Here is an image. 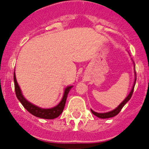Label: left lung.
<instances>
[{"mask_svg": "<svg viewBox=\"0 0 149 149\" xmlns=\"http://www.w3.org/2000/svg\"><path fill=\"white\" fill-rule=\"evenodd\" d=\"M136 72H135V81H134V85H133V87H132V89H131V92H130V93L128 94V95L126 97L125 99L124 100L122 103H121L119 106L117 107L116 108L114 109L113 110H112V111H110V112H107V113H97V112L93 111V110L91 109V112H92V113H93L95 116H96L98 117V118H101V119H108V118H111V117H113V116H116L117 114H119V113L121 111V110L122 109V107L125 106V104L127 103L129 100L131 99V96H132V94H133V92H134V86H135V83H136Z\"/></svg>", "mask_w": 149, "mask_h": 149, "instance_id": "left-lung-1", "label": "left lung"}]
</instances>
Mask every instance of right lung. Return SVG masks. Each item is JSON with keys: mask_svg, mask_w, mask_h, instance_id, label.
<instances>
[{"mask_svg": "<svg viewBox=\"0 0 149 149\" xmlns=\"http://www.w3.org/2000/svg\"><path fill=\"white\" fill-rule=\"evenodd\" d=\"M14 83H15V95L16 97L19 101H20L22 104L23 105L24 107L32 115L35 116L39 118H42V119H53L58 117L60 114L63 113L64 107L65 105V101H66L67 96H68V93L70 89H72L73 86H67L64 91V94H63V98H62L61 101L58 104L55 106L54 107L50 109H43L39 107L36 106V105L33 104L32 103H30L26 99L24 95H22V91H21L20 87L18 86V83L16 81V77H15V74L14 73Z\"/></svg>", "mask_w": 149, "mask_h": 149, "instance_id": "obj_1", "label": "right lung"}]
</instances>
